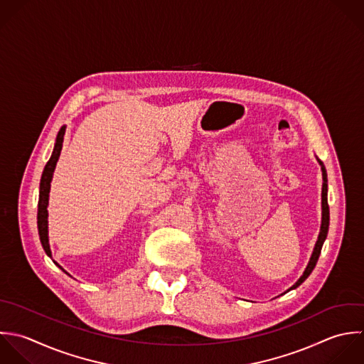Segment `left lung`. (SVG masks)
<instances>
[{
  "mask_svg": "<svg viewBox=\"0 0 364 364\" xmlns=\"http://www.w3.org/2000/svg\"><path fill=\"white\" fill-rule=\"evenodd\" d=\"M319 166H321V170H322V178H323V184H322V224H321V231H319V237H318V241L315 244V248H314V252L311 255V259L308 262V267L304 271L302 277L296 281L295 285H292L287 292L292 291V289H296L302 282H305V279L312 274V271L315 269L316 267V262L319 259V255H321V251H322V247H323V242L328 237V231H329V204H328V173H326V168H325V164L316 157ZM285 292V294H287ZM284 295V294H282Z\"/></svg>",
  "mask_w": 364,
  "mask_h": 364,
  "instance_id": "obj_1",
  "label": "left lung"
}]
</instances>
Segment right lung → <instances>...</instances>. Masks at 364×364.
I'll list each match as a JSON object with an SVG mask.
<instances>
[{
	"mask_svg": "<svg viewBox=\"0 0 364 364\" xmlns=\"http://www.w3.org/2000/svg\"><path fill=\"white\" fill-rule=\"evenodd\" d=\"M65 130L66 126H62L58 132L56 140H55V146H53V151L52 156L49 159V161L46 163L43 171H42V177H41V183H39V200H38V234H39V240L42 244V248L45 251V254L52 259V252H50V247H49V237H48V204H49V191H50V181L53 177V171L56 167V163L59 160L60 156V150H62V144H63V136H65ZM53 261V259H52ZM55 265H58V262L53 261ZM60 269L62 267L58 265ZM65 274H68L65 269H62ZM69 275V274H68Z\"/></svg>",
	"mask_w": 364,
	"mask_h": 364,
	"instance_id": "right-lung-1",
	"label": "right lung"
}]
</instances>
